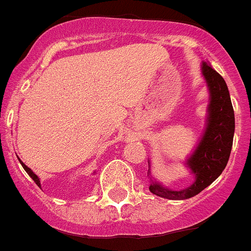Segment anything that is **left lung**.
Returning a JSON list of instances; mask_svg holds the SVG:
<instances>
[{
  "instance_id": "1",
  "label": "left lung",
  "mask_w": 251,
  "mask_h": 251,
  "mask_svg": "<svg viewBox=\"0 0 251 251\" xmlns=\"http://www.w3.org/2000/svg\"><path fill=\"white\" fill-rule=\"evenodd\" d=\"M201 74L209 90L207 125L201 142L186 161L195 181L184 190H171L151 177L149 190L158 197L174 201L195 197L222 174L228 162L235 132V113L228 88L225 79L208 62L201 64Z\"/></svg>"
}]
</instances>
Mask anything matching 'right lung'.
Segmentation results:
<instances>
[{"mask_svg":"<svg viewBox=\"0 0 251 251\" xmlns=\"http://www.w3.org/2000/svg\"><path fill=\"white\" fill-rule=\"evenodd\" d=\"M19 161H20V159H19ZM20 163H22L23 168H24L25 171H26V174H28V175H29V176H30V177H31V178H33V180H34V182H35V184H37V185H38V186H41V181H39V177H38L37 175H35V174H34V172L31 171V170H30V168H29V167H28V166H25V165H24V163H23V162H22V161H20Z\"/></svg>","mask_w":251,"mask_h":251,"instance_id":"obj_1","label":"right lung"}]
</instances>
